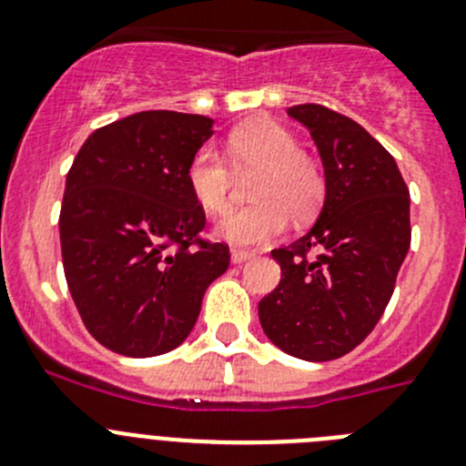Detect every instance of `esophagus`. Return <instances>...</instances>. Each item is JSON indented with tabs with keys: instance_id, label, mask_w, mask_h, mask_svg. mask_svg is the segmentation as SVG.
Segmentation results:
<instances>
[{
	"instance_id": "obj_1",
	"label": "esophagus",
	"mask_w": 466,
	"mask_h": 466,
	"mask_svg": "<svg viewBox=\"0 0 466 466\" xmlns=\"http://www.w3.org/2000/svg\"><path fill=\"white\" fill-rule=\"evenodd\" d=\"M249 258H254V254H251V251H245V249H233V251H230V263H236V266H240V263L249 261Z\"/></svg>"
}]
</instances>
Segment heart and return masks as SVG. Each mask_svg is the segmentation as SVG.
I'll return each mask as SVG.
<instances>
[{
  "mask_svg": "<svg viewBox=\"0 0 466 466\" xmlns=\"http://www.w3.org/2000/svg\"><path fill=\"white\" fill-rule=\"evenodd\" d=\"M228 161L238 173H254L249 208L230 210L215 226V236L233 247L266 245L281 236L289 215L307 221L326 198V180L319 164L300 152L296 136L270 119L240 127L226 143ZM233 173L215 149L200 147L187 166L191 198L208 215L226 210Z\"/></svg>",
  "mask_w": 466,
  "mask_h": 466,
  "instance_id": "1",
  "label": "heart"
}]
</instances>
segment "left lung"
Returning a JSON list of instances; mask_svg holds the SVG:
<instances>
[{
    "label": "left lung",
    "instance_id": "8db88e82",
    "mask_svg": "<svg viewBox=\"0 0 466 466\" xmlns=\"http://www.w3.org/2000/svg\"><path fill=\"white\" fill-rule=\"evenodd\" d=\"M286 113L317 143L326 198L307 236L272 249L281 279L258 302V319L284 353L326 362L353 351L381 319L411 245V200L390 152L351 117L319 104Z\"/></svg>",
    "mask_w": 466,
    "mask_h": 466
}]
</instances>
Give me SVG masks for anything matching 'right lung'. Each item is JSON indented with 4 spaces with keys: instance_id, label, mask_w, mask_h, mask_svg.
I'll return each instance as SVG.
<instances>
[{
    "instance_id": "right-lung-1",
    "label": "right lung",
    "mask_w": 466,
    "mask_h": 466,
    "mask_svg": "<svg viewBox=\"0 0 466 466\" xmlns=\"http://www.w3.org/2000/svg\"><path fill=\"white\" fill-rule=\"evenodd\" d=\"M215 119L145 110L94 131L66 175L59 242L85 328L129 358L173 351L189 337L228 247L200 240L205 212L187 166Z\"/></svg>"
}]
</instances>
